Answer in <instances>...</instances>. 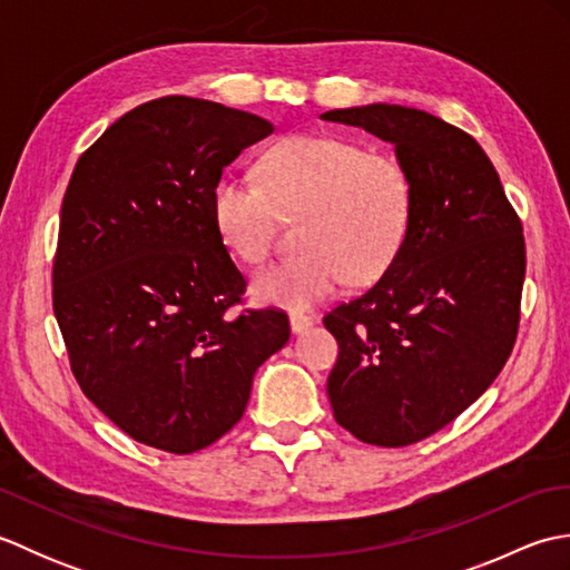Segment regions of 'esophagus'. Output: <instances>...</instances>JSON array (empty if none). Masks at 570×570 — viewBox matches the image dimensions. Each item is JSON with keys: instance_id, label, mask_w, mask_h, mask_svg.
Returning a JSON list of instances; mask_svg holds the SVG:
<instances>
[{"instance_id": "esophagus-1", "label": "esophagus", "mask_w": 570, "mask_h": 570, "mask_svg": "<svg viewBox=\"0 0 570 570\" xmlns=\"http://www.w3.org/2000/svg\"><path fill=\"white\" fill-rule=\"evenodd\" d=\"M292 331L294 333H304V331H308L311 325H313V318L311 316H306V313H292Z\"/></svg>"}]
</instances>
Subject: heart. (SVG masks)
<instances>
[{
  "mask_svg": "<svg viewBox=\"0 0 570 570\" xmlns=\"http://www.w3.org/2000/svg\"><path fill=\"white\" fill-rule=\"evenodd\" d=\"M259 180L227 171L210 196L217 235L252 266L269 262L278 217L304 215V252L254 278L257 304L308 311L347 278L374 284L406 247L414 178L390 151L331 135H292L262 154Z\"/></svg>",
  "mask_w": 570,
  "mask_h": 570,
  "instance_id": "1",
  "label": "heart"
}]
</instances>
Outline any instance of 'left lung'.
<instances>
[{
  "mask_svg": "<svg viewBox=\"0 0 570 570\" xmlns=\"http://www.w3.org/2000/svg\"><path fill=\"white\" fill-rule=\"evenodd\" d=\"M321 117L392 141L416 193L396 264L323 318L341 347L328 377L333 416L362 443H419L463 414L512 355L522 220L468 131L402 105Z\"/></svg>",
  "mask_w": 570,
  "mask_h": 570,
  "instance_id": "obj_1",
  "label": "left lung"
}]
</instances>
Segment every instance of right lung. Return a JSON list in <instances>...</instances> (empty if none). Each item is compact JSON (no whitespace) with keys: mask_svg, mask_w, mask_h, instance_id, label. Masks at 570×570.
I'll list each match as a JSON object with an SVG mask.
<instances>
[{"mask_svg":"<svg viewBox=\"0 0 570 570\" xmlns=\"http://www.w3.org/2000/svg\"><path fill=\"white\" fill-rule=\"evenodd\" d=\"M272 129L168 95L119 117L72 168L53 313L82 394L144 445L188 455L223 439L292 335L284 311H237L247 282L210 213L223 168Z\"/></svg>","mask_w":570,"mask_h":570,"instance_id":"right-lung-1","label":"right lung"}]
</instances>
